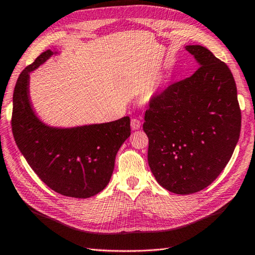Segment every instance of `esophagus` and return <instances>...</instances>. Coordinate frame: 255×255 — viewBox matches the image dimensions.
<instances>
[{"mask_svg":"<svg viewBox=\"0 0 255 255\" xmlns=\"http://www.w3.org/2000/svg\"><path fill=\"white\" fill-rule=\"evenodd\" d=\"M140 125H141V123H140L139 119H138V118H131L130 126H131V128L133 129V130H136V129L140 128Z\"/></svg>","mask_w":255,"mask_h":255,"instance_id":"esophagus-1","label":"esophagus"}]
</instances>
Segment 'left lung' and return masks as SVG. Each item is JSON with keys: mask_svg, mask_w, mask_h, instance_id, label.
<instances>
[{"mask_svg": "<svg viewBox=\"0 0 255 255\" xmlns=\"http://www.w3.org/2000/svg\"><path fill=\"white\" fill-rule=\"evenodd\" d=\"M200 67L150 99L143 129L157 182L176 195L205 189L230 161L241 131L234 77L205 47H185Z\"/></svg>", "mask_w": 255, "mask_h": 255, "instance_id": "1", "label": "left lung"}]
</instances>
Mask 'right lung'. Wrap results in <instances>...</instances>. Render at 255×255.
Masks as SVG:
<instances>
[{
	"instance_id": "obj_1",
	"label": "right lung",
	"mask_w": 255,
	"mask_h": 255,
	"mask_svg": "<svg viewBox=\"0 0 255 255\" xmlns=\"http://www.w3.org/2000/svg\"><path fill=\"white\" fill-rule=\"evenodd\" d=\"M53 54L44 51L21 72L13 92L12 132L42 182L59 195L89 198L109 183L116 155L130 136V119L73 128L49 127L39 120L29 99V73Z\"/></svg>"
}]
</instances>
